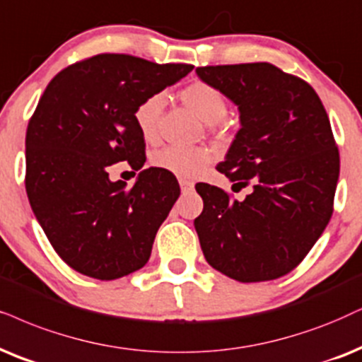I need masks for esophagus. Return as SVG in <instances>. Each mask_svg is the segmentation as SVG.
<instances>
[{
  "label": "esophagus",
  "instance_id": "34e87169",
  "mask_svg": "<svg viewBox=\"0 0 362 362\" xmlns=\"http://www.w3.org/2000/svg\"><path fill=\"white\" fill-rule=\"evenodd\" d=\"M178 184H180L182 192H190V190H194V182L187 180V178H178Z\"/></svg>",
  "mask_w": 362,
  "mask_h": 362
}]
</instances>
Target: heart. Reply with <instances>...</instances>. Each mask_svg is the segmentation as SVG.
<instances>
[{
  "mask_svg": "<svg viewBox=\"0 0 362 362\" xmlns=\"http://www.w3.org/2000/svg\"><path fill=\"white\" fill-rule=\"evenodd\" d=\"M180 100L192 112L207 123L221 122L228 112L226 95L217 86L207 81H194L180 91ZM165 95L152 93L145 97L134 110V122L147 141H153L158 135V122L165 108ZM214 160L212 150L205 147H178L168 145L153 155L155 167L178 177H197Z\"/></svg>",
  "mask_w": 362,
  "mask_h": 362,
  "instance_id": "1",
  "label": "heart"
}]
</instances>
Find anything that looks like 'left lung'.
<instances>
[{
  "mask_svg": "<svg viewBox=\"0 0 362 362\" xmlns=\"http://www.w3.org/2000/svg\"><path fill=\"white\" fill-rule=\"evenodd\" d=\"M240 112L227 157L217 165L242 202L218 187L195 189L204 200L194 221L205 259L239 282H262L303 262L331 221L339 150L321 98L299 76L271 63L197 68Z\"/></svg>",
  "mask_w": 362,
  "mask_h": 362,
  "instance_id": "1",
  "label": "left lung"
}]
</instances>
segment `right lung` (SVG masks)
<instances>
[{"label": "right lung", "mask_w": 362, "mask_h": 362, "mask_svg": "<svg viewBox=\"0 0 362 362\" xmlns=\"http://www.w3.org/2000/svg\"><path fill=\"white\" fill-rule=\"evenodd\" d=\"M192 70L102 53L66 66L41 95L26 130V194L49 244L76 272L113 281L148 262L180 195L177 178L150 167L127 189L110 180L108 168L144 167L134 110Z\"/></svg>", "instance_id": "right-lung-1"}]
</instances>
